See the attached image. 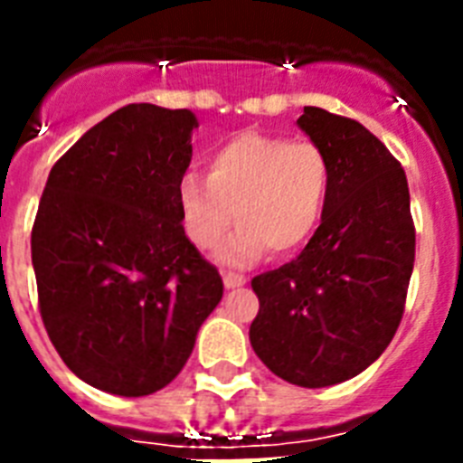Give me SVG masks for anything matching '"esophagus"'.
Wrapping results in <instances>:
<instances>
[{
	"label": "esophagus",
	"instance_id": "1",
	"mask_svg": "<svg viewBox=\"0 0 463 463\" xmlns=\"http://www.w3.org/2000/svg\"><path fill=\"white\" fill-rule=\"evenodd\" d=\"M223 283L225 288H240V286H245L247 279L242 274H235V271H223Z\"/></svg>",
	"mask_w": 463,
	"mask_h": 463
}]
</instances>
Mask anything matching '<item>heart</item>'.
<instances>
[{
  "label": "heart",
  "mask_w": 463,
  "mask_h": 463,
  "mask_svg": "<svg viewBox=\"0 0 463 463\" xmlns=\"http://www.w3.org/2000/svg\"><path fill=\"white\" fill-rule=\"evenodd\" d=\"M331 163L315 141L245 132L206 158V177L184 175L177 202L189 240L216 247L238 221L223 260L250 261L264 250L288 254L303 247L322 221Z\"/></svg>",
  "instance_id": "1"
}]
</instances>
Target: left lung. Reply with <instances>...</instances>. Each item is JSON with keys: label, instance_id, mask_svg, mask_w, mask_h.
<instances>
[{"label": "left lung", "instance_id": "left-lung-1", "mask_svg": "<svg viewBox=\"0 0 463 463\" xmlns=\"http://www.w3.org/2000/svg\"><path fill=\"white\" fill-rule=\"evenodd\" d=\"M298 125L329 156V199L298 260L252 279L250 341L281 380L317 389L360 374L394 338L416 228L406 173L373 132L322 108Z\"/></svg>", "mask_w": 463, "mask_h": 463}]
</instances>
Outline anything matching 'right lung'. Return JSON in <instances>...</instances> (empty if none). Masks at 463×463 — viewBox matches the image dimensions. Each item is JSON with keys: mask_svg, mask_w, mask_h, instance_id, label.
Segmentation results:
<instances>
[{"mask_svg": "<svg viewBox=\"0 0 463 463\" xmlns=\"http://www.w3.org/2000/svg\"><path fill=\"white\" fill-rule=\"evenodd\" d=\"M194 127L189 110L119 108L54 163L40 196L31 232L40 317L64 365L110 394L170 384L223 298L177 202Z\"/></svg>", "mask_w": 463, "mask_h": 463, "instance_id": "right-lung-1", "label": "right lung"}]
</instances>
